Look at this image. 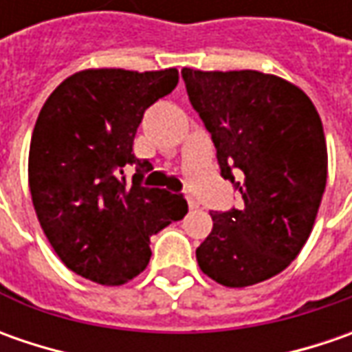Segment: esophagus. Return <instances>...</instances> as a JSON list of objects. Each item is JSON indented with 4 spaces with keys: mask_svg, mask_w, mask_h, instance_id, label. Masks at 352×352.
<instances>
[{
    "mask_svg": "<svg viewBox=\"0 0 352 352\" xmlns=\"http://www.w3.org/2000/svg\"><path fill=\"white\" fill-rule=\"evenodd\" d=\"M186 199H188V206H190V210H196L197 206H199V204H197V199H196V197L186 196Z\"/></svg>",
    "mask_w": 352,
    "mask_h": 352,
    "instance_id": "1",
    "label": "esophagus"
}]
</instances>
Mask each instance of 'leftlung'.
I'll return each instance as SVG.
<instances>
[{
	"label": "left lung",
	"instance_id": "obj_1",
	"mask_svg": "<svg viewBox=\"0 0 352 352\" xmlns=\"http://www.w3.org/2000/svg\"><path fill=\"white\" fill-rule=\"evenodd\" d=\"M188 98L217 151L221 176L243 206L210 211L197 247L204 274L245 288L276 276L300 254L327 184V146L311 100L298 86L256 70L184 68Z\"/></svg>",
	"mask_w": 352,
	"mask_h": 352
}]
</instances>
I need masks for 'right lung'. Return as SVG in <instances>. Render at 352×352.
Instances as JSON below:
<instances>
[{
    "instance_id": "1",
    "label": "right lung",
    "mask_w": 352,
    "mask_h": 352,
    "mask_svg": "<svg viewBox=\"0 0 352 352\" xmlns=\"http://www.w3.org/2000/svg\"><path fill=\"white\" fill-rule=\"evenodd\" d=\"M178 84V70H82L43 105L29 151L33 206L72 272L125 284L151 261V236L188 213L182 194L144 188L153 164L133 155L144 111ZM135 166L126 182L124 166Z\"/></svg>"
}]
</instances>
